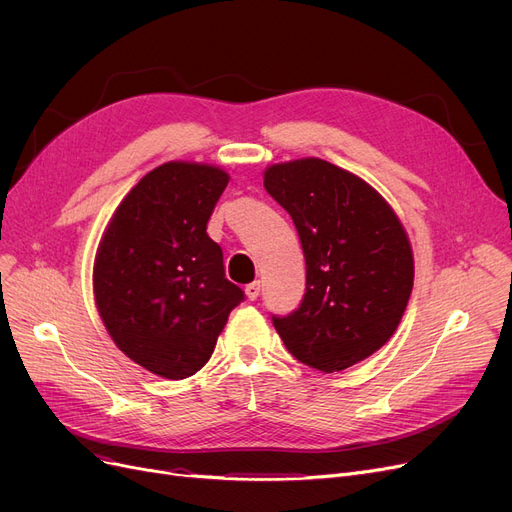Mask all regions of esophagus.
<instances>
[{"label":"esophagus","mask_w":512,"mask_h":512,"mask_svg":"<svg viewBox=\"0 0 512 512\" xmlns=\"http://www.w3.org/2000/svg\"><path fill=\"white\" fill-rule=\"evenodd\" d=\"M259 292H261V284L259 282H251V284L245 286V294H247L249 301H255L259 297Z\"/></svg>","instance_id":"1"}]
</instances>
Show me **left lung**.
<instances>
[{
    "instance_id": "obj_1",
    "label": "left lung",
    "mask_w": 512,
    "mask_h": 512,
    "mask_svg": "<svg viewBox=\"0 0 512 512\" xmlns=\"http://www.w3.org/2000/svg\"><path fill=\"white\" fill-rule=\"evenodd\" d=\"M263 186L290 213L307 265L299 309L272 315L288 353L334 373L380 351L415 278L411 242L392 207L365 180L317 157L270 166Z\"/></svg>"
}]
</instances>
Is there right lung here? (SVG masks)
Wrapping results in <instances>:
<instances>
[{
    "instance_id": "obj_1",
    "label": "right lung",
    "mask_w": 512,
    "mask_h": 512,
    "mask_svg": "<svg viewBox=\"0 0 512 512\" xmlns=\"http://www.w3.org/2000/svg\"><path fill=\"white\" fill-rule=\"evenodd\" d=\"M228 180L222 168L168 161L124 197L99 242L93 292L103 326L128 359L161 378L197 373L245 301L207 236Z\"/></svg>"
}]
</instances>
